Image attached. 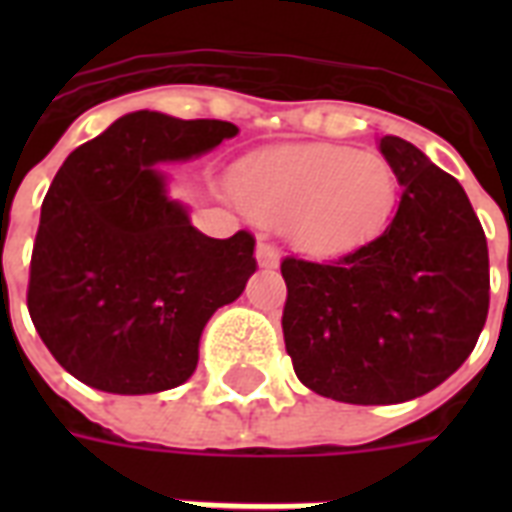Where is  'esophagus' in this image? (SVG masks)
<instances>
[{"mask_svg": "<svg viewBox=\"0 0 512 512\" xmlns=\"http://www.w3.org/2000/svg\"><path fill=\"white\" fill-rule=\"evenodd\" d=\"M257 263H260V268H276L279 265V252H276V247H271L268 241H260L257 244Z\"/></svg>", "mask_w": 512, "mask_h": 512, "instance_id": "34e87169", "label": "esophagus"}]
</instances>
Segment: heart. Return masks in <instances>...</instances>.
<instances>
[{
  "label": "heart",
  "instance_id": "1",
  "mask_svg": "<svg viewBox=\"0 0 512 512\" xmlns=\"http://www.w3.org/2000/svg\"><path fill=\"white\" fill-rule=\"evenodd\" d=\"M241 207L276 223L308 252H335L385 220L396 175L377 154L345 146H295L257 154L233 175Z\"/></svg>",
  "mask_w": 512,
  "mask_h": 512
}]
</instances>
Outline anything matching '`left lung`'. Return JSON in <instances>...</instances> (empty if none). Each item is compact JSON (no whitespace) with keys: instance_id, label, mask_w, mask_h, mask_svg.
Masks as SVG:
<instances>
[{"instance_id":"8db88e82","label":"left lung","mask_w":512,"mask_h":512,"mask_svg":"<svg viewBox=\"0 0 512 512\" xmlns=\"http://www.w3.org/2000/svg\"><path fill=\"white\" fill-rule=\"evenodd\" d=\"M380 154L401 185L385 228L324 263H281L297 380L342 404L430 393L465 364L489 313V249L468 193L396 135Z\"/></svg>"}]
</instances>
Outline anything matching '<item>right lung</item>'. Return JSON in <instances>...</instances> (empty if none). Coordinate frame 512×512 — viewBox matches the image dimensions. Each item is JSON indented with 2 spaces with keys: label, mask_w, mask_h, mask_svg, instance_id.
I'll return each instance as SVG.
<instances>
[{
  "label": "right lung",
  "mask_w": 512,
  "mask_h": 512,
  "mask_svg": "<svg viewBox=\"0 0 512 512\" xmlns=\"http://www.w3.org/2000/svg\"><path fill=\"white\" fill-rule=\"evenodd\" d=\"M239 127L132 111L87 140L42 201L28 313L63 369L143 396L183 385L201 332L255 273V239H209L167 191L164 162L209 154Z\"/></svg>",
  "instance_id": "right-lung-1"
}]
</instances>
